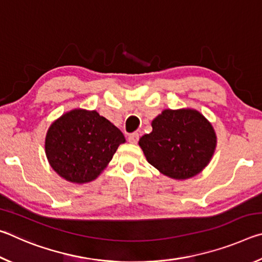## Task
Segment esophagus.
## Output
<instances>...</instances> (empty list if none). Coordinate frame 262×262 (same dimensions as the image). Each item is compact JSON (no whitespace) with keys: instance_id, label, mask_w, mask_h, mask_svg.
Returning <instances> with one entry per match:
<instances>
[{"instance_id":"obj_1","label":"esophagus","mask_w":262,"mask_h":262,"mask_svg":"<svg viewBox=\"0 0 262 262\" xmlns=\"http://www.w3.org/2000/svg\"><path fill=\"white\" fill-rule=\"evenodd\" d=\"M139 134L137 133H133L129 136H128V141H129V143L132 144H136L137 141H139Z\"/></svg>"}]
</instances>
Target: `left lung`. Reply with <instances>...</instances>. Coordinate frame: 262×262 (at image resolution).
I'll return each mask as SVG.
<instances>
[{"label": "left lung", "mask_w": 262, "mask_h": 262, "mask_svg": "<svg viewBox=\"0 0 262 262\" xmlns=\"http://www.w3.org/2000/svg\"><path fill=\"white\" fill-rule=\"evenodd\" d=\"M151 127L152 132L142 136L139 145L148 163L168 178H192L214 156L215 129L196 110H164L154 119Z\"/></svg>", "instance_id": "1"}]
</instances>
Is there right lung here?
Here are the masks:
<instances>
[{
  "mask_svg": "<svg viewBox=\"0 0 262 262\" xmlns=\"http://www.w3.org/2000/svg\"><path fill=\"white\" fill-rule=\"evenodd\" d=\"M125 142L121 130L97 111L75 108L52 122L45 152L61 178L82 185L98 178Z\"/></svg>",
  "mask_w": 262,
  "mask_h": 262,
  "instance_id": "add662e5",
  "label": "right lung"
}]
</instances>
